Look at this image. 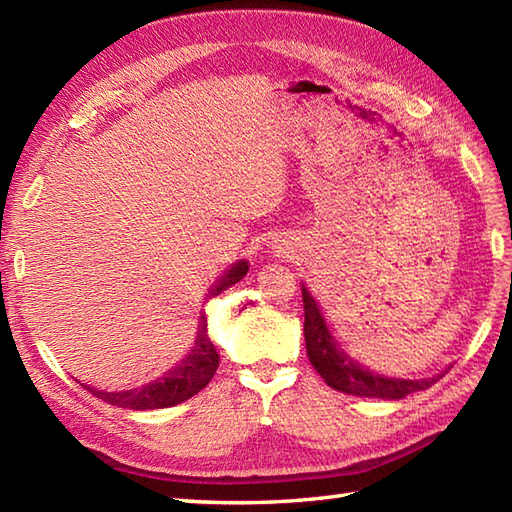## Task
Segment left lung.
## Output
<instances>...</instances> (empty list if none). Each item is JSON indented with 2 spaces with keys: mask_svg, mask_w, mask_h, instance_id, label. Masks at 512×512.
<instances>
[{
  "mask_svg": "<svg viewBox=\"0 0 512 512\" xmlns=\"http://www.w3.org/2000/svg\"><path fill=\"white\" fill-rule=\"evenodd\" d=\"M301 295L303 312H306L303 334H306V350L310 356V363L332 389L358 398L398 400L405 398L407 394H413V391L431 387L440 378L438 376L429 380H400L378 376L374 372H369V369H363L336 347L332 334L328 332V325H325L317 303L310 297V292L306 288H301Z\"/></svg>",
  "mask_w": 512,
  "mask_h": 512,
  "instance_id": "obj_1",
  "label": "left lung"
}]
</instances>
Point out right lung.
<instances>
[{
	"instance_id": "1",
	"label": "right lung",
	"mask_w": 512,
	"mask_h": 512,
	"mask_svg": "<svg viewBox=\"0 0 512 512\" xmlns=\"http://www.w3.org/2000/svg\"><path fill=\"white\" fill-rule=\"evenodd\" d=\"M246 270H248L246 262L235 264L220 279V284H217L211 290V297L220 295V292L226 290L228 286L237 284V281L246 275ZM217 365H220V354L215 352V345L211 343L209 334H206V323H202L198 341H195L193 354L180 367H176L173 372H169L162 380H156V383H151L143 389L123 391V394H114V391L107 394V391H96V389H90V387L88 389L92 391L96 398L110 402V405L134 409V411L173 407V405H178V402L189 400L191 396L198 394L200 389L209 385L213 374L217 372Z\"/></svg>"
}]
</instances>
